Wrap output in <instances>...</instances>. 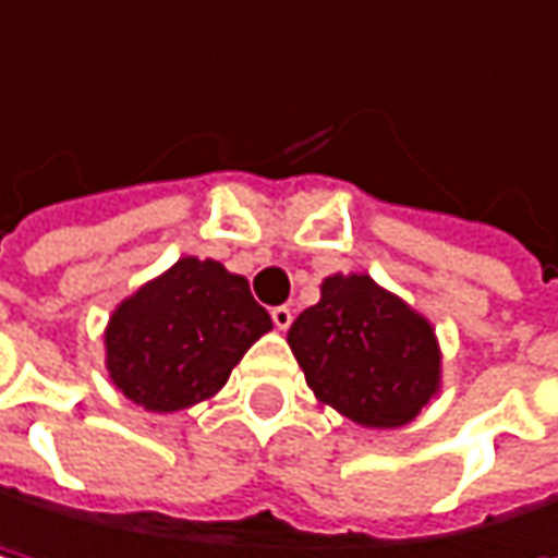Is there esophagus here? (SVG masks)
Segmentation results:
<instances>
[{"label":"esophagus","instance_id":"obj_1","mask_svg":"<svg viewBox=\"0 0 558 558\" xmlns=\"http://www.w3.org/2000/svg\"><path fill=\"white\" fill-rule=\"evenodd\" d=\"M271 319H275V326L278 329H290V323H293V310L287 306V303H280L271 310Z\"/></svg>","mask_w":558,"mask_h":558}]
</instances>
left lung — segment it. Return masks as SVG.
<instances>
[{
  "instance_id": "1",
  "label": "left lung",
  "mask_w": 558,
  "mask_h": 558,
  "mask_svg": "<svg viewBox=\"0 0 558 558\" xmlns=\"http://www.w3.org/2000/svg\"><path fill=\"white\" fill-rule=\"evenodd\" d=\"M287 342L313 393L362 426H403L439 385L429 323L368 275L323 280Z\"/></svg>"
}]
</instances>
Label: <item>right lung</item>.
Listing matches in <instances>:
<instances>
[{"label": "right lung", "mask_w": 558, "mask_h": 558, "mask_svg": "<svg viewBox=\"0 0 558 558\" xmlns=\"http://www.w3.org/2000/svg\"><path fill=\"white\" fill-rule=\"evenodd\" d=\"M268 329L248 280L219 262L180 258L112 313L106 365L129 400L173 413L222 388Z\"/></svg>", "instance_id": "add662e5"}]
</instances>
